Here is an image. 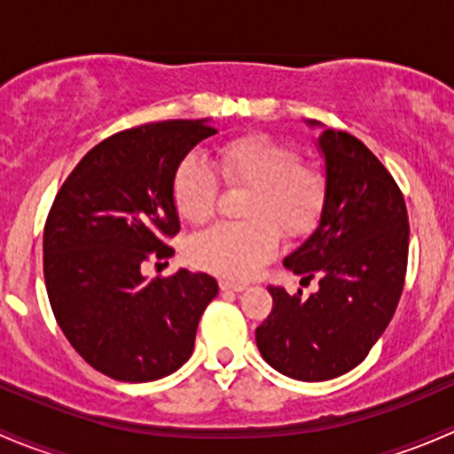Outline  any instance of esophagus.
I'll return each mask as SVG.
<instances>
[{"mask_svg": "<svg viewBox=\"0 0 454 454\" xmlns=\"http://www.w3.org/2000/svg\"><path fill=\"white\" fill-rule=\"evenodd\" d=\"M219 287H222V292H244L246 286L244 283H232V281H219Z\"/></svg>", "mask_w": 454, "mask_h": 454, "instance_id": "obj_1", "label": "esophagus"}]
</instances>
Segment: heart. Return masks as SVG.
I'll return each mask as SVG.
<instances>
[{
  "label": "heart",
  "mask_w": 454,
  "mask_h": 454,
  "mask_svg": "<svg viewBox=\"0 0 454 454\" xmlns=\"http://www.w3.org/2000/svg\"><path fill=\"white\" fill-rule=\"evenodd\" d=\"M223 182L248 186L246 223H219L195 237L189 256L195 265L235 281L253 278L277 253L278 235L303 237L318 222L327 200V180L318 168L301 164L294 146L265 134L222 142L215 151ZM217 180L195 155L182 160L171 184L176 213L189 223L213 215Z\"/></svg>",
  "instance_id": "1"
}]
</instances>
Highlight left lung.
Instances as JSON below:
<instances>
[{"mask_svg": "<svg viewBox=\"0 0 454 454\" xmlns=\"http://www.w3.org/2000/svg\"><path fill=\"white\" fill-rule=\"evenodd\" d=\"M318 151L327 200L316 231L283 259L308 281L318 274V292L303 299L270 286L272 312L256 327L265 363L303 382L338 378L367 358L395 314L409 259L406 204L384 164L345 131L325 129Z\"/></svg>", "mask_w": 454, "mask_h": 454, "instance_id": "left-lung-1", "label": "left lung"}]
</instances>
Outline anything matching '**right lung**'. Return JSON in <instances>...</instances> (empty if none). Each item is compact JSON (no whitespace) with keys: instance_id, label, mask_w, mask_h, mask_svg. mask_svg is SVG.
I'll return each mask as SVG.
<instances>
[{"instance_id":"1","label":"right lung","mask_w":454,"mask_h":454,"mask_svg":"<svg viewBox=\"0 0 454 454\" xmlns=\"http://www.w3.org/2000/svg\"><path fill=\"white\" fill-rule=\"evenodd\" d=\"M217 134L208 118L164 121L114 134L76 164L43 231V277L54 318L87 364L122 382H151L191 358L219 286L204 272L149 278L177 235L176 168Z\"/></svg>"}]
</instances>
